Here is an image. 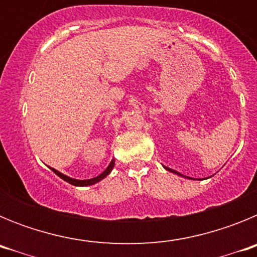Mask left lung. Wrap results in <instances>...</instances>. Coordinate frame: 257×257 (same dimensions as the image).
Masks as SVG:
<instances>
[{"label":"left lung","instance_id":"left-lung-1","mask_svg":"<svg viewBox=\"0 0 257 257\" xmlns=\"http://www.w3.org/2000/svg\"><path fill=\"white\" fill-rule=\"evenodd\" d=\"M166 170H169V171H171V172H174V174H178V175H180V176H184V175H181L180 172H178V171H175V170H171V169H169V167H165ZM184 178H187V179H190V178H188V176H184Z\"/></svg>","mask_w":257,"mask_h":257}]
</instances>
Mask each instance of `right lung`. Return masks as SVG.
I'll use <instances>...</instances> for the list:
<instances>
[{
  "mask_svg": "<svg viewBox=\"0 0 257 257\" xmlns=\"http://www.w3.org/2000/svg\"><path fill=\"white\" fill-rule=\"evenodd\" d=\"M113 167H114V160H112V162L109 163V166L106 167L105 170H104L103 172H101L99 176H96V178H92V179H87V180H77V179H72L69 178V176H67V175L61 174V172H59L58 170L52 169V167H50V169L52 170V171L55 172L56 175H58L59 178H61L64 181H67V183L72 184V185H76V187H87V185H94V184H96L97 181L103 180L105 176H108L109 174H110V171L113 170Z\"/></svg>",
  "mask_w": 257,
  "mask_h": 257,
  "instance_id": "1",
  "label": "right lung"
}]
</instances>
